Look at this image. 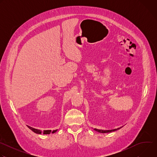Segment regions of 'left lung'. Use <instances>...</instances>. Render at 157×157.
Instances as JSON below:
<instances>
[{
	"instance_id": "8db88e82",
	"label": "left lung",
	"mask_w": 157,
	"mask_h": 157,
	"mask_svg": "<svg viewBox=\"0 0 157 157\" xmlns=\"http://www.w3.org/2000/svg\"><path fill=\"white\" fill-rule=\"evenodd\" d=\"M122 127H119V128H115V129H113V130H99V129H97V128H94V130H96V132H100V133H109V132H114L116 130H117L119 129H120L121 128H122Z\"/></svg>"
}]
</instances>
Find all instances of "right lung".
Here are the masks:
<instances>
[{
	"mask_svg": "<svg viewBox=\"0 0 157 157\" xmlns=\"http://www.w3.org/2000/svg\"><path fill=\"white\" fill-rule=\"evenodd\" d=\"M27 127H28L30 130H32L33 132H35V133H38V134H41V133H43V134H50L51 132H52V133H55V132L58 130L57 129H56V130H53V131H52L51 130H43V132H41L40 130L31 127H30V126H29V125H27Z\"/></svg>",
	"mask_w": 157,
	"mask_h": 157,
	"instance_id": "1",
	"label": "right lung"
}]
</instances>
